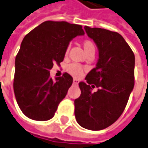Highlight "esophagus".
Wrapping results in <instances>:
<instances>
[{"label": "esophagus", "mask_w": 148, "mask_h": 148, "mask_svg": "<svg viewBox=\"0 0 148 148\" xmlns=\"http://www.w3.org/2000/svg\"><path fill=\"white\" fill-rule=\"evenodd\" d=\"M73 85H78V81H77V80H75V79H74V80H73Z\"/></svg>", "instance_id": "esophagus-1"}]
</instances>
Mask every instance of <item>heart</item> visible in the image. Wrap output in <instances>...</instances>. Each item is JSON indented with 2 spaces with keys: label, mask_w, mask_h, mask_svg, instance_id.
Masks as SVG:
<instances>
[{
  "label": "heart",
  "mask_w": 148,
  "mask_h": 148,
  "mask_svg": "<svg viewBox=\"0 0 148 148\" xmlns=\"http://www.w3.org/2000/svg\"><path fill=\"white\" fill-rule=\"evenodd\" d=\"M83 48L85 49V52L88 53L90 51H95V45L93 42H91L90 40H85L83 42ZM68 52V49H67L66 53ZM67 71L70 75H72V76L76 77V78H79L82 76L84 70L81 66H80L77 63H71L69 64L67 67Z\"/></svg>",
  "instance_id": "heart-1"
}]
</instances>
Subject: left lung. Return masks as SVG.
Here are the masks:
<instances>
[{
    "label": "left lung",
    "instance_id": "1",
    "mask_svg": "<svg viewBox=\"0 0 148 148\" xmlns=\"http://www.w3.org/2000/svg\"><path fill=\"white\" fill-rule=\"evenodd\" d=\"M99 49L96 67L79 83L81 96L74 101L75 116L81 127L101 130L121 116L134 86L135 58L121 35L85 27ZM96 86L98 91L92 92Z\"/></svg>",
    "mask_w": 148,
    "mask_h": 148
}]
</instances>
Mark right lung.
Returning a JSON list of instances; mask_svg holds the SVG:
<instances>
[{
	"label": "right lung",
	"instance_id": "1",
	"mask_svg": "<svg viewBox=\"0 0 148 148\" xmlns=\"http://www.w3.org/2000/svg\"><path fill=\"white\" fill-rule=\"evenodd\" d=\"M85 32L81 25L45 21L26 35L15 58L14 91L23 113L45 121L54 116L73 79L68 73L50 77L53 64L62 62L68 45Z\"/></svg>",
	"mask_w": 148,
	"mask_h": 148
}]
</instances>
